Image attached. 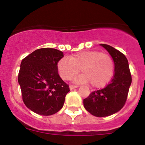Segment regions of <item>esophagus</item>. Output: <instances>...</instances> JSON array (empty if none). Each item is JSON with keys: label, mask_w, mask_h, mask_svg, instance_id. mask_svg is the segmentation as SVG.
Segmentation results:
<instances>
[{"label": "esophagus", "mask_w": 145, "mask_h": 145, "mask_svg": "<svg viewBox=\"0 0 145 145\" xmlns=\"http://www.w3.org/2000/svg\"><path fill=\"white\" fill-rule=\"evenodd\" d=\"M78 87V86H74V85H70V89H74V88H76Z\"/></svg>", "instance_id": "1"}]
</instances>
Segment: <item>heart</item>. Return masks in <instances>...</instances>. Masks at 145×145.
Returning a JSON list of instances; mask_svg holds the SVG:
<instances>
[{
	"mask_svg": "<svg viewBox=\"0 0 145 145\" xmlns=\"http://www.w3.org/2000/svg\"><path fill=\"white\" fill-rule=\"evenodd\" d=\"M83 72L75 79L79 84L90 82L94 88H102L110 81L114 72V61L112 57L98 51H84L68 58H62L57 63L60 77L67 80Z\"/></svg>",
	"mask_w": 145,
	"mask_h": 145,
	"instance_id": "heart-1",
	"label": "heart"
}]
</instances>
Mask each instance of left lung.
I'll return each instance as SVG.
<instances>
[{
	"label": "left lung",
	"mask_w": 145,
	"mask_h": 145,
	"mask_svg": "<svg viewBox=\"0 0 145 145\" xmlns=\"http://www.w3.org/2000/svg\"><path fill=\"white\" fill-rule=\"evenodd\" d=\"M112 57L115 65V73L110 83L105 88L93 91L84 99L85 109L97 117H106L123 108L131 84L128 60L125 55L113 47L100 44Z\"/></svg>",
	"instance_id": "obj_1"
}]
</instances>
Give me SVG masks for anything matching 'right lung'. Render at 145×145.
Masks as SVG:
<instances>
[{
    "label": "right lung",
    "mask_w": 145,
    "mask_h": 145,
    "mask_svg": "<svg viewBox=\"0 0 145 145\" xmlns=\"http://www.w3.org/2000/svg\"><path fill=\"white\" fill-rule=\"evenodd\" d=\"M63 52L51 48L37 49L23 59L18 82L23 102L38 115L52 116L64 105L69 86L60 78L58 61Z\"/></svg>",
    "instance_id": "obj_1"
}]
</instances>
